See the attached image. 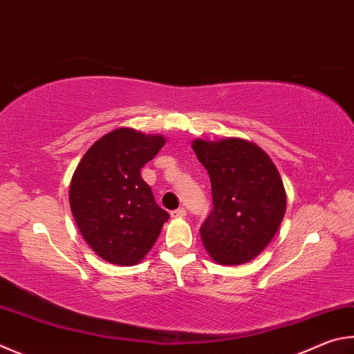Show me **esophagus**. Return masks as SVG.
I'll use <instances>...</instances> for the list:
<instances>
[{
    "instance_id": "1",
    "label": "esophagus",
    "mask_w": 354,
    "mask_h": 354,
    "mask_svg": "<svg viewBox=\"0 0 354 354\" xmlns=\"http://www.w3.org/2000/svg\"><path fill=\"white\" fill-rule=\"evenodd\" d=\"M170 215H171L173 218H183V216L187 215V212H185L184 207H179V209H176V210H171Z\"/></svg>"
}]
</instances>
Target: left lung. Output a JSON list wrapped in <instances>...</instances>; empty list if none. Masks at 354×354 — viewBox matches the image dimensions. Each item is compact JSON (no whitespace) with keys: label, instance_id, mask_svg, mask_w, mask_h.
Segmentation results:
<instances>
[{"label":"left lung","instance_id":"left-lung-1","mask_svg":"<svg viewBox=\"0 0 354 354\" xmlns=\"http://www.w3.org/2000/svg\"><path fill=\"white\" fill-rule=\"evenodd\" d=\"M194 151L207 170L214 209L201 224V240L220 265L255 259L285 216L286 194L277 169L259 147L243 139L205 142Z\"/></svg>","mask_w":354,"mask_h":354}]
</instances>
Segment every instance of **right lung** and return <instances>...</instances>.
I'll return each instance as SVG.
<instances>
[{"label": "right lung", "mask_w": 354, "mask_h": 354, "mask_svg": "<svg viewBox=\"0 0 354 354\" xmlns=\"http://www.w3.org/2000/svg\"><path fill=\"white\" fill-rule=\"evenodd\" d=\"M165 139L119 128L91 145L77 165L69 204L83 239L113 265H136L170 215L160 209L140 169Z\"/></svg>", "instance_id": "right-lung-1"}]
</instances>
